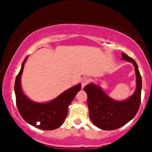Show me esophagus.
<instances>
[{
	"mask_svg": "<svg viewBox=\"0 0 152 152\" xmlns=\"http://www.w3.org/2000/svg\"><path fill=\"white\" fill-rule=\"evenodd\" d=\"M89 82H90V78H83V79L82 80V81H81L82 88H83V87L86 86V85L88 84Z\"/></svg>",
	"mask_w": 152,
	"mask_h": 152,
	"instance_id": "obj_1",
	"label": "esophagus"
}]
</instances>
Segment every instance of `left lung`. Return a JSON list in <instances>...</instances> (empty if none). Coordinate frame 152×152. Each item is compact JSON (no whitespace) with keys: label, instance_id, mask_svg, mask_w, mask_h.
Instances as JSON below:
<instances>
[{"label":"left lung","instance_id":"8db88e82","mask_svg":"<svg viewBox=\"0 0 152 152\" xmlns=\"http://www.w3.org/2000/svg\"><path fill=\"white\" fill-rule=\"evenodd\" d=\"M122 59L134 64L137 75V88L130 98L124 102H116L93 83L83 88L88 96L87 104L91 120L103 130H114L123 126L136 116L140 106L142 82L137 64L124 53H122Z\"/></svg>","mask_w":152,"mask_h":152}]
</instances>
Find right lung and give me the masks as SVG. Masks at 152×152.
I'll list each match as a JSON object with an SVG mask.
<instances>
[{
    "instance_id": "1",
    "label": "right lung",
    "mask_w": 152,
    "mask_h": 152,
    "mask_svg": "<svg viewBox=\"0 0 152 152\" xmlns=\"http://www.w3.org/2000/svg\"><path fill=\"white\" fill-rule=\"evenodd\" d=\"M28 56L24 59L21 69L17 75L14 90L16 106L20 116L32 126L43 130H53L63 124L68 114V107L75 96L81 90L78 84L66 90L56 99L44 104H38L29 100L24 95L20 86V78Z\"/></svg>"
}]
</instances>
